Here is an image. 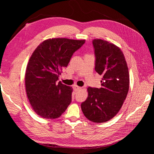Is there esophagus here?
<instances>
[{
    "instance_id": "1",
    "label": "esophagus",
    "mask_w": 154,
    "mask_h": 154,
    "mask_svg": "<svg viewBox=\"0 0 154 154\" xmlns=\"http://www.w3.org/2000/svg\"><path fill=\"white\" fill-rule=\"evenodd\" d=\"M81 88H82L80 87H78L77 85H74L73 87V89H74V91H79L80 89H81Z\"/></svg>"
}]
</instances>
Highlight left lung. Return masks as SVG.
Wrapping results in <instances>:
<instances>
[{"mask_svg": "<svg viewBox=\"0 0 154 154\" xmlns=\"http://www.w3.org/2000/svg\"><path fill=\"white\" fill-rule=\"evenodd\" d=\"M95 71L102 76L101 87H88L87 100L81 104L83 114L91 122H108L118 113L129 89L127 62L121 49L101 39L92 40Z\"/></svg>", "mask_w": 154, "mask_h": 154, "instance_id": "8db88e82", "label": "left lung"}]
</instances>
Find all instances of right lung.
<instances>
[{"mask_svg":"<svg viewBox=\"0 0 154 154\" xmlns=\"http://www.w3.org/2000/svg\"><path fill=\"white\" fill-rule=\"evenodd\" d=\"M84 44L85 40L48 39L32 53L26 68V90L32 109L42 118H58L71 103L72 88L58 83V78Z\"/></svg>","mask_w":154,"mask_h":154,"instance_id":"obj_1","label":"right lung"}]
</instances>
